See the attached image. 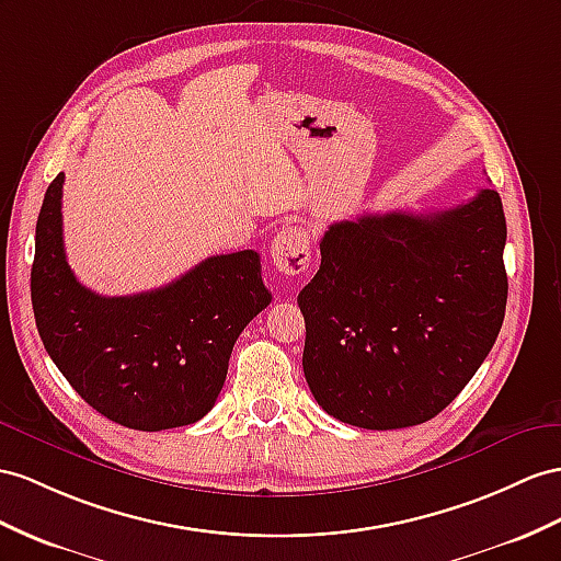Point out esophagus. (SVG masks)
I'll return each instance as SVG.
<instances>
[{
	"mask_svg": "<svg viewBox=\"0 0 561 561\" xmlns=\"http://www.w3.org/2000/svg\"><path fill=\"white\" fill-rule=\"evenodd\" d=\"M270 255L284 275H304L310 265V239L300 227H284L272 239Z\"/></svg>",
	"mask_w": 561,
	"mask_h": 561,
	"instance_id": "1",
	"label": "esophagus"
}]
</instances>
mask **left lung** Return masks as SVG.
<instances>
[{
  "label": "left lung",
  "mask_w": 561,
  "mask_h": 561,
  "mask_svg": "<svg viewBox=\"0 0 561 561\" xmlns=\"http://www.w3.org/2000/svg\"><path fill=\"white\" fill-rule=\"evenodd\" d=\"M507 222L495 190L434 213L360 215L320 241L298 294L304 371L339 422L389 431L448 408L505 320Z\"/></svg>",
  "instance_id": "obj_1"
}]
</instances>
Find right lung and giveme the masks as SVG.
<instances>
[{
  "instance_id": "right-lung-1",
  "label": "right lung",
  "mask_w": 561,
  "mask_h": 561,
  "mask_svg": "<svg viewBox=\"0 0 561 561\" xmlns=\"http://www.w3.org/2000/svg\"><path fill=\"white\" fill-rule=\"evenodd\" d=\"M64 172L35 229L31 296L42 343L84 403L137 431L198 422L218 400L234 343L270 306L261 255L201 261L180 279L135 296H99L64 251Z\"/></svg>"
}]
</instances>
